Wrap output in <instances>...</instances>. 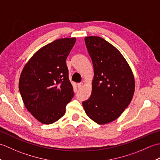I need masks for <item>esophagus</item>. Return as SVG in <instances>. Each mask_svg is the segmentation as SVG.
<instances>
[{
    "label": "esophagus",
    "mask_w": 160,
    "mask_h": 160,
    "mask_svg": "<svg viewBox=\"0 0 160 160\" xmlns=\"http://www.w3.org/2000/svg\"><path fill=\"white\" fill-rule=\"evenodd\" d=\"M82 87H83V83L82 82L78 83V87L79 88V89H80V88H82Z\"/></svg>",
    "instance_id": "esophagus-1"
}]
</instances>
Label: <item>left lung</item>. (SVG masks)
<instances>
[{"mask_svg":"<svg viewBox=\"0 0 160 160\" xmlns=\"http://www.w3.org/2000/svg\"><path fill=\"white\" fill-rule=\"evenodd\" d=\"M94 78L90 98L82 102L87 115L99 124L117 119L133 96L135 80L121 53L101 37L84 38Z\"/></svg>","mask_w":160,"mask_h":160,"instance_id":"obj_1","label":"left lung"}]
</instances>
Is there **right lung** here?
<instances>
[{
	"instance_id": "1",
	"label": "right lung",
	"mask_w": 160,
	"mask_h": 160,
	"mask_svg": "<svg viewBox=\"0 0 160 160\" xmlns=\"http://www.w3.org/2000/svg\"><path fill=\"white\" fill-rule=\"evenodd\" d=\"M76 40L58 39L42 47L20 75L19 91L23 102L43 124H52L63 116L74 96L66 60Z\"/></svg>"
}]
</instances>
